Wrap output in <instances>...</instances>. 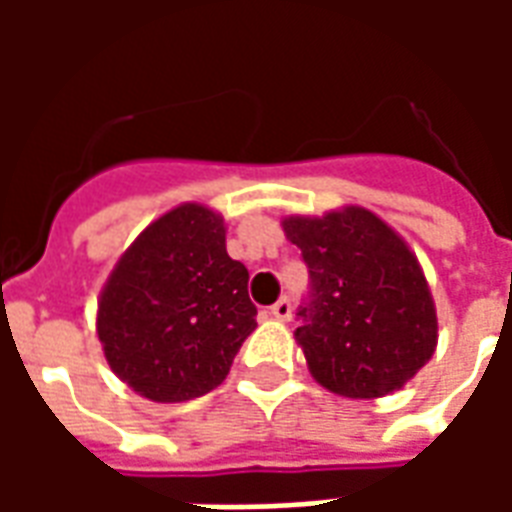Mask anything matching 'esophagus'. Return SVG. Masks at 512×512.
Returning a JSON list of instances; mask_svg holds the SVG:
<instances>
[{
  "label": "esophagus",
  "instance_id": "34e87169",
  "mask_svg": "<svg viewBox=\"0 0 512 512\" xmlns=\"http://www.w3.org/2000/svg\"><path fill=\"white\" fill-rule=\"evenodd\" d=\"M290 315H293V304H290L288 296H282V299L271 307V318H277V321H290Z\"/></svg>",
  "mask_w": 512,
  "mask_h": 512
}]
</instances>
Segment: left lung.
Here are the masks:
<instances>
[{
  "label": "left lung",
  "instance_id": "1",
  "mask_svg": "<svg viewBox=\"0 0 512 512\" xmlns=\"http://www.w3.org/2000/svg\"><path fill=\"white\" fill-rule=\"evenodd\" d=\"M310 290L296 340L318 384L345 397H384L436 348V310L417 257L376 213L345 208L285 219Z\"/></svg>",
  "mask_w": 512,
  "mask_h": 512
}]
</instances>
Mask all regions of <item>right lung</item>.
<instances>
[{
	"instance_id": "add662e5",
	"label": "right lung",
	"mask_w": 512,
	"mask_h": 512,
	"mask_svg": "<svg viewBox=\"0 0 512 512\" xmlns=\"http://www.w3.org/2000/svg\"><path fill=\"white\" fill-rule=\"evenodd\" d=\"M249 271L227 255L224 222L180 205L136 238L98 301L109 367L156 403L208 395L255 332Z\"/></svg>"
}]
</instances>
